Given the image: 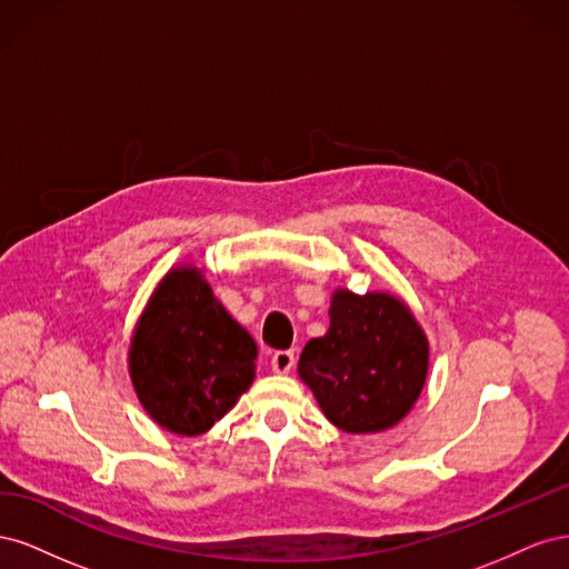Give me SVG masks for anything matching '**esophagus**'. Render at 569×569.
I'll return each mask as SVG.
<instances>
[{"mask_svg": "<svg viewBox=\"0 0 569 569\" xmlns=\"http://www.w3.org/2000/svg\"><path fill=\"white\" fill-rule=\"evenodd\" d=\"M295 363H297L295 351H274L272 360H270L272 370L278 375H287L291 368H295Z\"/></svg>", "mask_w": 569, "mask_h": 569, "instance_id": "esophagus-1", "label": "esophagus"}]
</instances>
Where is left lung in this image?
Returning a JSON list of instances; mask_svg holds the SVG:
<instances>
[{
	"mask_svg": "<svg viewBox=\"0 0 569 569\" xmlns=\"http://www.w3.org/2000/svg\"><path fill=\"white\" fill-rule=\"evenodd\" d=\"M297 372L341 432L377 435L399 425L420 399L429 341L410 306L391 291L337 287L330 327L306 343Z\"/></svg>",
	"mask_w": 569,
	"mask_h": 569,
	"instance_id": "left-lung-1",
	"label": "left lung"
}]
</instances>
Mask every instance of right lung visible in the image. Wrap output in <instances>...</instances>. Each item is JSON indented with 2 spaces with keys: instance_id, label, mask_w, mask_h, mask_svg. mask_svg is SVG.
Returning a JSON list of instances; mask_svg holds the SVG:
<instances>
[{
  "instance_id": "1",
  "label": "right lung",
  "mask_w": 569,
  "mask_h": 569,
  "mask_svg": "<svg viewBox=\"0 0 569 569\" xmlns=\"http://www.w3.org/2000/svg\"><path fill=\"white\" fill-rule=\"evenodd\" d=\"M253 337L222 306L197 263L170 268L137 318L128 349L132 389L147 416L199 437L256 377Z\"/></svg>"
}]
</instances>
